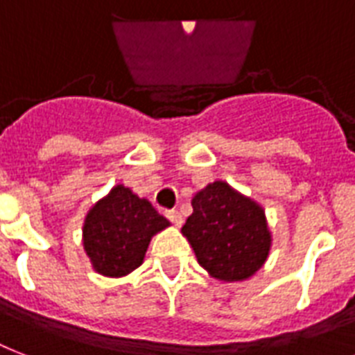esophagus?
<instances>
[{
	"instance_id": "34e87169",
	"label": "esophagus",
	"mask_w": 355,
	"mask_h": 355,
	"mask_svg": "<svg viewBox=\"0 0 355 355\" xmlns=\"http://www.w3.org/2000/svg\"><path fill=\"white\" fill-rule=\"evenodd\" d=\"M166 217L173 223V225H175V227H180V225H182V216H180L177 210L166 211Z\"/></svg>"
}]
</instances>
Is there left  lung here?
I'll return each mask as SVG.
<instances>
[{"instance_id": "obj_1", "label": "left lung", "mask_w": 355, "mask_h": 355, "mask_svg": "<svg viewBox=\"0 0 355 355\" xmlns=\"http://www.w3.org/2000/svg\"><path fill=\"white\" fill-rule=\"evenodd\" d=\"M191 206L193 214L182 234L211 278L247 280L265 263L272 237L263 208L256 200L216 180L195 195Z\"/></svg>"}]
</instances>
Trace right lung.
<instances>
[{"mask_svg": "<svg viewBox=\"0 0 355 355\" xmlns=\"http://www.w3.org/2000/svg\"><path fill=\"white\" fill-rule=\"evenodd\" d=\"M169 227V221L118 184L86 214L83 245L96 272L121 278L144 263L150 237Z\"/></svg>", "mask_w": 355, "mask_h": 355, "instance_id": "add662e5", "label": "right lung"}]
</instances>
